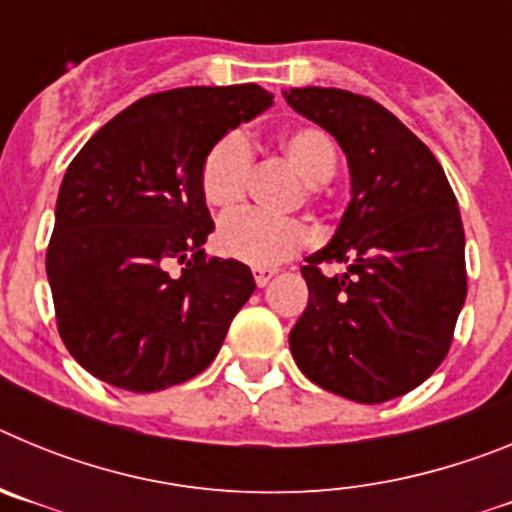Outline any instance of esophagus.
I'll return each mask as SVG.
<instances>
[{"mask_svg":"<svg viewBox=\"0 0 512 512\" xmlns=\"http://www.w3.org/2000/svg\"><path fill=\"white\" fill-rule=\"evenodd\" d=\"M253 279H256V284L259 287H266L269 284V279L277 274V269H266V266H253Z\"/></svg>","mask_w":512,"mask_h":512,"instance_id":"esophagus-1","label":"esophagus"}]
</instances>
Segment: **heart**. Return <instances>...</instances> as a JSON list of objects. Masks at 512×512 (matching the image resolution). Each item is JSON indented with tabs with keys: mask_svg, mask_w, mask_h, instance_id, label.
I'll list each match as a JSON object with an SVG mask.
<instances>
[{
	"mask_svg": "<svg viewBox=\"0 0 512 512\" xmlns=\"http://www.w3.org/2000/svg\"><path fill=\"white\" fill-rule=\"evenodd\" d=\"M279 153L307 184V192L330 182L338 169L336 143L312 125H297L279 135ZM251 176V148L241 135L217 140L202 164V194L207 205L230 212L241 205ZM310 243V230L295 217H264L238 212L217 228V248L251 266H277Z\"/></svg>",
	"mask_w": 512,
	"mask_h": 512,
	"instance_id": "1",
	"label": "heart"
}]
</instances>
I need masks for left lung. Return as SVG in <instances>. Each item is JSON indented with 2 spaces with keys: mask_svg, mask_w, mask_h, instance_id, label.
Returning <instances> with one entry per match:
<instances>
[{
  "mask_svg": "<svg viewBox=\"0 0 512 512\" xmlns=\"http://www.w3.org/2000/svg\"><path fill=\"white\" fill-rule=\"evenodd\" d=\"M338 140L351 202L325 248L302 266L310 300L289 348L310 382L377 405L415 390L449 354L467 300L464 225L428 146L390 110L343 89L284 92ZM346 263L325 278L320 263Z\"/></svg>",
  "mask_w": 512,
  "mask_h": 512,
  "instance_id": "obj_1",
  "label": "left lung"
}]
</instances>
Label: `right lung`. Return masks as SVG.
Here are the masks:
<instances>
[{
	"mask_svg": "<svg viewBox=\"0 0 512 512\" xmlns=\"http://www.w3.org/2000/svg\"><path fill=\"white\" fill-rule=\"evenodd\" d=\"M266 107L271 94L259 84L158 92L76 153L58 189L45 271L58 333L92 377L158 392L212 364L256 282L246 264L200 248L215 230L202 164Z\"/></svg>",
	"mask_w": 512,
	"mask_h": 512,
	"instance_id": "1",
	"label": "right lung"
}]
</instances>
